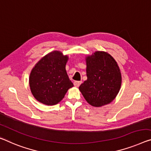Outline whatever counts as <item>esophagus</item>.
Wrapping results in <instances>:
<instances>
[{
	"label": "esophagus",
	"mask_w": 151,
	"mask_h": 151,
	"mask_svg": "<svg viewBox=\"0 0 151 151\" xmlns=\"http://www.w3.org/2000/svg\"><path fill=\"white\" fill-rule=\"evenodd\" d=\"M81 83H82V82H80V81H75L73 83V84L76 87H79L80 86V85L81 84Z\"/></svg>",
	"instance_id": "1"
}]
</instances>
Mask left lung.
Instances as JSON below:
<instances>
[{"mask_svg": "<svg viewBox=\"0 0 151 151\" xmlns=\"http://www.w3.org/2000/svg\"><path fill=\"white\" fill-rule=\"evenodd\" d=\"M87 80L79 87L90 105L99 107L112 102L122 85V74L115 60L107 52L96 51L86 57Z\"/></svg>", "mask_w": 151, "mask_h": 151, "instance_id": "left-lung-1", "label": "left lung"}]
</instances>
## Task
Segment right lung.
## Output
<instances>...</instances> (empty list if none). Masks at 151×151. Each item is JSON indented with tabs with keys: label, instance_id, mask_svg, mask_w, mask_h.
Returning <instances> with one entry per match:
<instances>
[{
	"label": "right lung",
	"instance_id": "1",
	"mask_svg": "<svg viewBox=\"0 0 151 151\" xmlns=\"http://www.w3.org/2000/svg\"><path fill=\"white\" fill-rule=\"evenodd\" d=\"M68 59L61 52L55 50L42 58L32 69L29 78L30 90L40 103L56 105L73 86L65 69Z\"/></svg>",
	"mask_w": 151,
	"mask_h": 151
}]
</instances>
